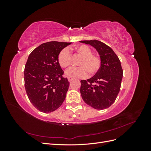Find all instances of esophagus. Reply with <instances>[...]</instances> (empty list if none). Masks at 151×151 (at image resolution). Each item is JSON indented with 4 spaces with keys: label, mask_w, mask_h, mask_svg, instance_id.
Wrapping results in <instances>:
<instances>
[{
    "label": "esophagus",
    "mask_w": 151,
    "mask_h": 151,
    "mask_svg": "<svg viewBox=\"0 0 151 151\" xmlns=\"http://www.w3.org/2000/svg\"><path fill=\"white\" fill-rule=\"evenodd\" d=\"M67 79H68V81H69V82H71L72 80H73V79H72V78H70V77H68L67 78Z\"/></svg>",
    "instance_id": "esophagus-1"
}]
</instances>
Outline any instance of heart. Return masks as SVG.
I'll return each instance as SVG.
<instances>
[{"mask_svg": "<svg viewBox=\"0 0 151 151\" xmlns=\"http://www.w3.org/2000/svg\"><path fill=\"white\" fill-rule=\"evenodd\" d=\"M75 52L82 58L78 63V67H72L68 69L65 74L72 78H84L89 74V76L95 75L101 66V59L96 55H93L90 47L86 45H81L74 48ZM58 62L62 68L70 67L72 63V55L69 50L62 49L58 55Z\"/></svg>", "mask_w": 151, "mask_h": 151, "instance_id": "1", "label": "heart"}]
</instances>
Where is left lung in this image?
<instances>
[{"label": "left lung", "mask_w": 151, "mask_h": 151, "mask_svg": "<svg viewBox=\"0 0 151 151\" xmlns=\"http://www.w3.org/2000/svg\"><path fill=\"white\" fill-rule=\"evenodd\" d=\"M96 49L101 59L99 70L89 79L81 81L80 92L84 102L96 109L109 108L115 102L120 90L123 69L116 53L98 40H84Z\"/></svg>", "instance_id": "8db88e82"}]
</instances>
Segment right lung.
<instances>
[{
    "label": "right lung",
    "instance_id": "obj_1",
    "mask_svg": "<svg viewBox=\"0 0 151 151\" xmlns=\"http://www.w3.org/2000/svg\"><path fill=\"white\" fill-rule=\"evenodd\" d=\"M70 43H44L29 54L24 70V87L30 102L40 111L56 110L65 99L69 82L63 77L58 55Z\"/></svg>",
    "mask_w": 151,
    "mask_h": 151
}]
</instances>
